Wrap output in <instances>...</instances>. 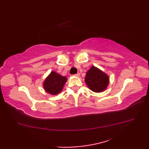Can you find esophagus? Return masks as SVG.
<instances>
[{
  "label": "esophagus",
  "mask_w": 149,
  "mask_h": 149,
  "mask_svg": "<svg viewBox=\"0 0 149 149\" xmlns=\"http://www.w3.org/2000/svg\"><path fill=\"white\" fill-rule=\"evenodd\" d=\"M74 75H75V76L79 77V75H80V74H79V73H77V74H75Z\"/></svg>",
  "instance_id": "1"
}]
</instances>
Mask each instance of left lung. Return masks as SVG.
<instances>
[{"instance_id":"left-lung-1","label":"left lung","mask_w":149,"mask_h":149,"mask_svg":"<svg viewBox=\"0 0 149 149\" xmlns=\"http://www.w3.org/2000/svg\"><path fill=\"white\" fill-rule=\"evenodd\" d=\"M85 82L91 90L100 92L105 90L108 85L109 77L99 69L92 66L86 73Z\"/></svg>"}]
</instances>
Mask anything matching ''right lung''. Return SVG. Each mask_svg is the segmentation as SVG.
I'll list each match as a JSON object with an SVG mask.
<instances>
[{
    "mask_svg": "<svg viewBox=\"0 0 149 149\" xmlns=\"http://www.w3.org/2000/svg\"><path fill=\"white\" fill-rule=\"evenodd\" d=\"M66 81L65 77L61 76L55 72H52L44 82L43 86L47 92L56 95L61 92Z\"/></svg>",
    "mask_w": 149,
    "mask_h": 149,
    "instance_id": "right-lung-1",
    "label": "right lung"
}]
</instances>
